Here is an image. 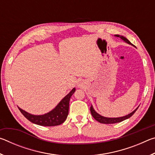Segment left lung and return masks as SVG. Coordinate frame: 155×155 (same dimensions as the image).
I'll return each mask as SVG.
<instances>
[{
    "label": "left lung",
    "mask_w": 155,
    "mask_h": 155,
    "mask_svg": "<svg viewBox=\"0 0 155 155\" xmlns=\"http://www.w3.org/2000/svg\"><path fill=\"white\" fill-rule=\"evenodd\" d=\"M115 36L120 38L122 40H124L125 42H127V43L129 44H131V45L133 46V44H131L129 41V40H128V39L126 38L125 37L120 35H115ZM137 109H138V107L135 110H134V111H133V112H131L130 114L125 115V116L120 117H106L102 116V115H99L98 113H96L95 111V110L94 109L92 105H91L90 111H91V115H92L94 118L95 119L96 121L99 122L100 123H102V124H114V123H118V122L124 121V120H127L128 118H129V117H130L133 114H135V112L137 111Z\"/></svg>",
    "instance_id": "1"
}]
</instances>
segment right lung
Wrapping results in <instances>:
<instances>
[{
  "instance_id": "1",
  "label": "right lung",
  "mask_w": 155,
  "mask_h": 155,
  "mask_svg": "<svg viewBox=\"0 0 155 155\" xmlns=\"http://www.w3.org/2000/svg\"><path fill=\"white\" fill-rule=\"evenodd\" d=\"M75 90L76 89L73 88L72 91L61 100L55 108L46 114L35 115L28 114L19 107L18 109L26 118L35 124L44 126V127H53V126L61 124L68 117L70 99L72 94L74 93Z\"/></svg>"
}]
</instances>
